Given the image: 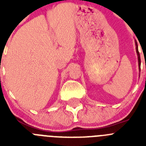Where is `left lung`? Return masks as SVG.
<instances>
[{
	"label": "left lung",
	"mask_w": 146,
	"mask_h": 146,
	"mask_svg": "<svg viewBox=\"0 0 146 146\" xmlns=\"http://www.w3.org/2000/svg\"><path fill=\"white\" fill-rule=\"evenodd\" d=\"M135 44H136V52L137 54V58H138V65H139V70L140 71V64H141V61H140V53H139L138 51V46H137V43L135 41Z\"/></svg>",
	"instance_id": "left-lung-1"
}]
</instances>
